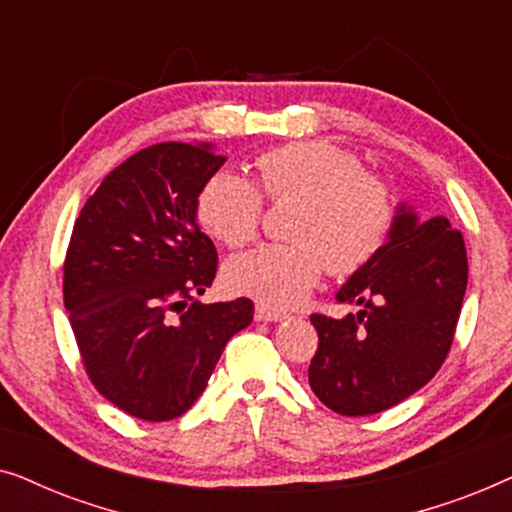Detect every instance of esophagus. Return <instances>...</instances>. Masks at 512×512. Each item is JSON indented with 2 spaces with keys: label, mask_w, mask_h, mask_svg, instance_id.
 Segmentation results:
<instances>
[{
  "label": "esophagus",
  "mask_w": 512,
  "mask_h": 512,
  "mask_svg": "<svg viewBox=\"0 0 512 512\" xmlns=\"http://www.w3.org/2000/svg\"><path fill=\"white\" fill-rule=\"evenodd\" d=\"M255 318L262 320V323H281V320L288 318V313L274 311V309H269V306L260 304V306H257V309H255Z\"/></svg>",
  "instance_id": "34e87169"
}]
</instances>
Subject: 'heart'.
<instances>
[{
	"mask_svg": "<svg viewBox=\"0 0 512 512\" xmlns=\"http://www.w3.org/2000/svg\"><path fill=\"white\" fill-rule=\"evenodd\" d=\"M255 170L271 199L299 201L290 229L297 243H269L234 257L227 264L234 290L290 309L309 295L325 264L337 276L353 274L384 245L393 224L391 194L356 154L323 140L290 142L257 156ZM199 217L222 243L245 245L260 231V189L236 170H220L201 189Z\"/></svg>",
	"mask_w": 512,
	"mask_h": 512,
	"instance_id": "b5f03b06",
	"label": "heart"
}]
</instances>
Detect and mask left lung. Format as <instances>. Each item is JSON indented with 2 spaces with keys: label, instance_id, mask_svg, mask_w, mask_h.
I'll return each instance as SVG.
<instances>
[{
  "label": "left lung",
  "instance_id": "obj_1",
  "mask_svg": "<svg viewBox=\"0 0 512 512\" xmlns=\"http://www.w3.org/2000/svg\"><path fill=\"white\" fill-rule=\"evenodd\" d=\"M466 283V245L452 222L400 201L384 245L335 295L360 309L311 316L318 351L309 384L320 403L367 417L424 388L452 346Z\"/></svg>",
  "mask_w": 512,
  "mask_h": 512
}]
</instances>
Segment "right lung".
Wrapping results in <instances>:
<instances>
[{"instance_id":"1","label":"right lung","mask_w":512,"mask_h":512,"mask_svg":"<svg viewBox=\"0 0 512 512\" xmlns=\"http://www.w3.org/2000/svg\"><path fill=\"white\" fill-rule=\"evenodd\" d=\"M213 142H161L109 173L81 208L65 260V309L95 388L142 421L185 414L250 299L201 304L217 250L199 194L222 163Z\"/></svg>"}]
</instances>
